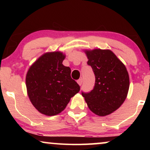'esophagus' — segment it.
<instances>
[{
	"label": "esophagus",
	"mask_w": 150,
	"mask_h": 150,
	"mask_svg": "<svg viewBox=\"0 0 150 150\" xmlns=\"http://www.w3.org/2000/svg\"><path fill=\"white\" fill-rule=\"evenodd\" d=\"M77 83H78V84H79L80 86H81L82 84H83V79H80L79 80H78Z\"/></svg>",
	"instance_id": "34e87169"
}]
</instances>
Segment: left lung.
<instances>
[{
	"label": "left lung",
	"mask_w": 150,
	"mask_h": 150,
	"mask_svg": "<svg viewBox=\"0 0 150 150\" xmlns=\"http://www.w3.org/2000/svg\"><path fill=\"white\" fill-rule=\"evenodd\" d=\"M85 52L96 82L93 90L82 92V96L93 113L108 115L120 108L126 100L130 86L128 71L111 50L94 49Z\"/></svg>",
	"instance_id": "1"
}]
</instances>
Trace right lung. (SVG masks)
Wrapping results in <instances>:
<instances>
[{"mask_svg": "<svg viewBox=\"0 0 150 150\" xmlns=\"http://www.w3.org/2000/svg\"><path fill=\"white\" fill-rule=\"evenodd\" d=\"M65 54L46 52L30 67L26 76L28 98L41 113L53 116L66 107L80 86L71 78V69L62 64Z\"/></svg>", "mask_w": 150, "mask_h": 150, "instance_id": "add662e5", "label": "right lung"}]
</instances>
